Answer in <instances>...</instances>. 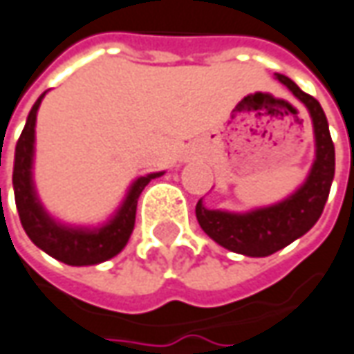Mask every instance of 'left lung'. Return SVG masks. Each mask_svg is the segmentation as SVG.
I'll return each instance as SVG.
<instances>
[{"label": "left lung", "mask_w": 354, "mask_h": 354, "mask_svg": "<svg viewBox=\"0 0 354 354\" xmlns=\"http://www.w3.org/2000/svg\"><path fill=\"white\" fill-rule=\"evenodd\" d=\"M277 80L304 103L314 122L315 161L306 183L286 201L248 214L208 210L201 201L194 210L201 227L216 243L248 257L272 255L312 230L324 212L335 175V148L322 105L312 95L304 93L290 77L277 73Z\"/></svg>", "instance_id": "left-lung-1"}]
</instances>
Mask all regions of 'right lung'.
<instances>
[{"label":"right lung","mask_w":354,"mask_h":354,"mask_svg":"<svg viewBox=\"0 0 354 354\" xmlns=\"http://www.w3.org/2000/svg\"><path fill=\"white\" fill-rule=\"evenodd\" d=\"M46 93V91H44ZM44 93L40 95L39 101L32 105L28 113L27 124L23 128L21 136L17 140L15 148V165H13V189H15V205L21 224L25 227L30 241L46 251L50 257L62 261L72 267L83 265H97L103 261L115 257L127 245L128 238L134 230L136 220V205H138L140 193L151 179L160 177L163 173H151L146 177H140L138 181L130 187L124 205L116 216L99 230H73L56 224L50 218L32 189L30 179V165H32V146H35V122H37V111Z\"/></svg>","instance_id":"obj_1"}]
</instances>
